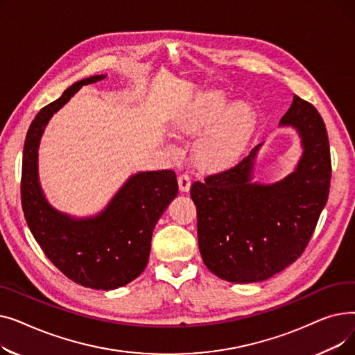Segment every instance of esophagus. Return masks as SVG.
I'll return each mask as SVG.
<instances>
[{
    "label": "esophagus",
    "instance_id": "obj_1",
    "mask_svg": "<svg viewBox=\"0 0 355 355\" xmlns=\"http://www.w3.org/2000/svg\"><path fill=\"white\" fill-rule=\"evenodd\" d=\"M178 185H180V191L181 193H187L190 190L191 185V178L187 173H182L178 175Z\"/></svg>",
    "mask_w": 355,
    "mask_h": 355
}]
</instances>
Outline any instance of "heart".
Segmentation results:
<instances>
[{
	"label": "heart",
	"instance_id": "b5f03b06",
	"mask_svg": "<svg viewBox=\"0 0 355 355\" xmlns=\"http://www.w3.org/2000/svg\"><path fill=\"white\" fill-rule=\"evenodd\" d=\"M227 105L218 98H206L191 115L180 121L177 129L185 135H200L218 121ZM221 118V117H220ZM222 119V118H221ZM254 125V114L249 105L237 103L229 114L201 139L197 148L198 159L209 166H223L240 153Z\"/></svg>",
	"mask_w": 355,
	"mask_h": 355
}]
</instances>
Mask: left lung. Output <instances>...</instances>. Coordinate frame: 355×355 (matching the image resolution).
Wrapping results in <instances>:
<instances>
[{
    "label": "left lung",
    "mask_w": 355,
    "mask_h": 355,
    "mask_svg": "<svg viewBox=\"0 0 355 355\" xmlns=\"http://www.w3.org/2000/svg\"><path fill=\"white\" fill-rule=\"evenodd\" d=\"M279 125L296 128L304 146L296 170L285 180L272 185L250 181L256 146L229 170L191 184L201 257L227 282L265 281L292 265L308 246L328 200L331 154L318 110L295 95Z\"/></svg>",
    "instance_id": "1"
}]
</instances>
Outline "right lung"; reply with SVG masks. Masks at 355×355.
Returning a JSON list of instances; mask_svg holds the SVG:
<instances>
[{"label": "right lung", "instance_id": "right-lung-1", "mask_svg": "<svg viewBox=\"0 0 355 355\" xmlns=\"http://www.w3.org/2000/svg\"><path fill=\"white\" fill-rule=\"evenodd\" d=\"M92 76L67 87L35 115L24 142L21 204L30 232L50 262L70 281L92 289H116L134 281L148 263L158 218L178 193L173 170L130 177L96 217L71 218L46 201L37 175V149L44 126L83 85L103 80Z\"/></svg>", "mask_w": 355, "mask_h": 355}]
</instances>
